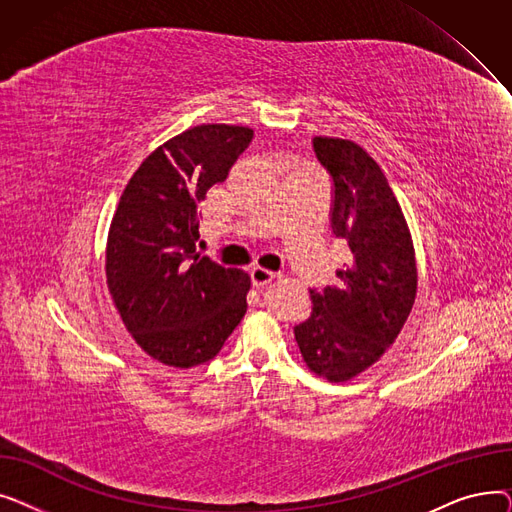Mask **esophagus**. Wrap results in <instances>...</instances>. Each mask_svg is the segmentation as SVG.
Returning <instances> with one entry per match:
<instances>
[{
	"mask_svg": "<svg viewBox=\"0 0 512 512\" xmlns=\"http://www.w3.org/2000/svg\"><path fill=\"white\" fill-rule=\"evenodd\" d=\"M272 280H276V274L263 270V267H253L251 270V282L255 288H263L265 284H270Z\"/></svg>",
	"mask_w": 512,
	"mask_h": 512,
	"instance_id": "obj_1",
	"label": "esophagus"
}]
</instances>
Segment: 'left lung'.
Here are the masks:
<instances>
[{
  "instance_id": "8db88e82",
  "label": "left lung",
  "mask_w": 512,
  "mask_h": 512,
  "mask_svg": "<svg viewBox=\"0 0 512 512\" xmlns=\"http://www.w3.org/2000/svg\"><path fill=\"white\" fill-rule=\"evenodd\" d=\"M332 178L330 226L351 259L336 284L311 290V315L294 326L305 365L328 382H348L398 338L417 297L415 247L405 213L375 159L355 141L315 137Z\"/></svg>"
}]
</instances>
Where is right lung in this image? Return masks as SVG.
Here are the masks:
<instances>
[{
    "instance_id": "add662e5",
    "label": "right lung",
    "mask_w": 512,
    "mask_h": 512,
    "mask_svg": "<svg viewBox=\"0 0 512 512\" xmlns=\"http://www.w3.org/2000/svg\"><path fill=\"white\" fill-rule=\"evenodd\" d=\"M251 139V128L234 124L176 134L143 159L116 207L107 290L134 342L164 365L213 359L247 311L249 274L197 253V205Z\"/></svg>"
}]
</instances>
